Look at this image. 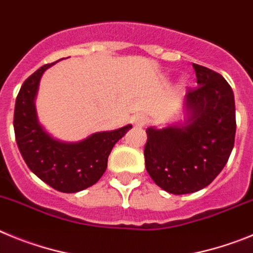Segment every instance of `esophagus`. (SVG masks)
<instances>
[{"label":"esophagus","instance_id":"1","mask_svg":"<svg viewBox=\"0 0 253 253\" xmlns=\"http://www.w3.org/2000/svg\"><path fill=\"white\" fill-rule=\"evenodd\" d=\"M145 124H146V117L143 115H136L135 118H133V125L137 127H141V126H145Z\"/></svg>","mask_w":253,"mask_h":253}]
</instances>
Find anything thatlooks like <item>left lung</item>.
Segmentation results:
<instances>
[{
  "mask_svg": "<svg viewBox=\"0 0 253 253\" xmlns=\"http://www.w3.org/2000/svg\"><path fill=\"white\" fill-rule=\"evenodd\" d=\"M198 87L185 95L190 118L183 126L146 129L149 175L171 194L206 188L227 164L236 136L233 90L219 73L193 64Z\"/></svg>",
  "mask_w": 253,
  "mask_h": 253,
  "instance_id": "left-lung-1",
  "label": "left lung"
}]
</instances>
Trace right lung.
<instances>
[{
	"mask_svg": "<svg viewBox=\"0 0 253 253\" xmlns=\"http://www.w3.org/2000/svg\"><path fill=\"white\" fill-rule=\"evenodd\" d=\"M42 65L21 85L16 97L13 129L17 146L29 169L44 183L61 193H77L89 188L101 179L115 143L132 128L93 133L76 143L54 140L39 125L35 99L42 73L51 67Z\"/></svg>",
	"mask_w": 253,
	"mask_h": 253,
	"instance_id": "obj_1",
	"label": "right lung"
}]
</instances>
